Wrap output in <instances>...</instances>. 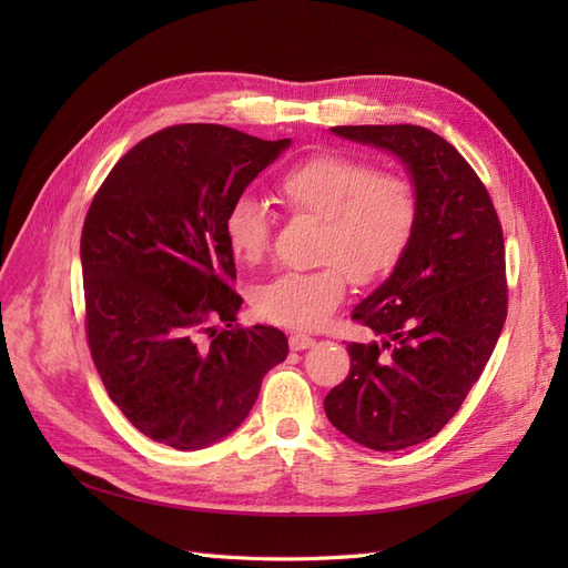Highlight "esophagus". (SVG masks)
<instances>
[{
	"instance_id": "34e87169",
	"label": "esophagus",
	"mask_w": 568,
	"mask_h": 568,
	"mask_svg": "<svg viewBox=\"0 0 568 568\" xmlns=\"http://www.w3.org/2000/svg\"><path fill=\"white\" fill-rule=\"evenodd\" d=\"M288 346H291V351H305V348L315 346V338L307 336V334H291Z\"/></svg>"
}]
</instances>
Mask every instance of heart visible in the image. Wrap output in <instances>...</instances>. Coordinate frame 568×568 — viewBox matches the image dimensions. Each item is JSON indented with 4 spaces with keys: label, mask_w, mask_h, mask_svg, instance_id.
I'll return each mask as SVG.
<instances>
[{
    "label": "heart",
    "mask_w": 568,
    "mask_h": 568,
    "mask_svg": "<svg viewBox=\"0 0 568 568\" xmlns=\"http://www.w3.org/2000/svg\"><path fill=\"white\" fill-rule=\"evenodd\" d=\"M277 196L294 215L320 220L315 257L322 267L286 272L253 291L263 320L315 329L359 284L384 280L405 257L419 222V194L403 175L343 153H315L280 175ZM230 253L257 265L270 246V211L255 196H239L222 222Z\"/></svg>",
    "instance_id": "obj_1"
}]
</instances>
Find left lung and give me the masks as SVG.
Listing matches in <instances>:
<instances>
[{"instance_id":"8db88e82","label":"left lung","mask_w":568,"mask_h":568,"mask_svg":"<svg viewBox=\"0 0 568 568\" xmlns=\"http://www.w3.org/2000/svg\"><path fill=\"white\" fill-rule=\"evenodd\" d=\"M393 153L419 194L415 239L390 277L353 311L369 343H348L351 374L324 398L329 422L369 450L436 436L478 382L507 320L505 239L488 189L462 153L419 125H341Z\"/></svg>"}]
</instances>
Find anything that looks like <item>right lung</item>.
<instances>
[{
	"label": "right lung",
	"mask_w": 568,
	"mask_h": 568,
	"mask_svg": "<svg viewBox=\"0 0 568 568\" xmlns=\"http://www.w3.org/2000/svg\"><path fill=\"white\" fill-rule=\"evenodd\" d=\"M291 140L186 123L120 159L80 239L84 329L111 400L178 450L230 436L288 355L274 326H232L242 296L222 222ZM225 323V327H220Z\"/></svg>",
	"instance_id": "1"
}]
</instances>
